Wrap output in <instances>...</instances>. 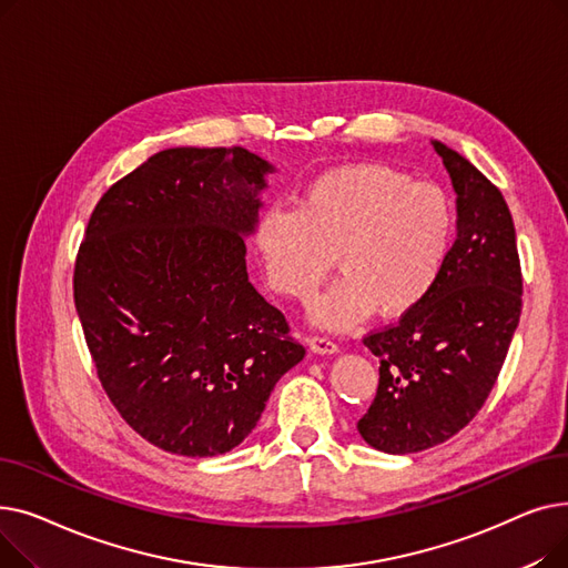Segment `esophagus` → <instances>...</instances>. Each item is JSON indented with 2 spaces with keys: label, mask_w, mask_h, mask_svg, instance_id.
<instances>
[{
  "label": "esophagus",
  "mask_w": 568,
  "mask_h": 568,
  "mask_svg": "<svg viewBox=\"0 0 568 568\" xmlns=\"http://www.w3.org/2000/svg\"><path fill=\"white\" fill-rule=\"evenodd\" d=\"M308 345H311V349L317 352V354H334V352H338L336 341L326 338V336H311V338H308Z\"/></svg>",
  "instance_id": "obj_1"
}]
</instances>
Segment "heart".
<instances>
[{"mask_svg":"<svg viewBox=\"0 0 568 568\" xmlns=\"http://www.w3.org/2000/svg\"><path fill=\"white\" fill-rule=\"evenodd\" d=\"M456 204L442 186L384 163L315 174L296 209L260 214L253 242L268 287L308 302L332 255L341 278L311 308L324 329H352L375 308L400 317L439 283L456 239Z\"/></svg>","mask_w":568,"mask_h":568,"instance_id":"1","label":"heart"}]
</instances>
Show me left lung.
Masks as SVG:
<instances>
[{
  "label": "left lung",
  "mask_w": 568,
  "mask_h": 568,
  "mask_svg": "<svg viewBox=\"0 0 568 568\" xmlns=\"http://www.w3.org/2000/svg\"><path fill=\"white\" fill-rule=\"evenodd\" d=\"M452 176L458 234L424 304L364 338L379 384L362 437L384 454H416L463 430L493 392L523 311L516 227L495 184L433 140Z\"/></svg>",
  "instance_id": "1"
}]
</instances>
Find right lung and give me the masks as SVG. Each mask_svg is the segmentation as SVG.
<instances>
[{"instance_id":"add662e5","label":"right lung","mask_w":568,"mask_h":568,"mask_svg":"<svg viewBox=\"0 0 568 568\" xmlns=\"http://www.w3.org/2000/svg\"><path fill=\"white\" fill-rule=\"evenodd\" d=\"M268 172L244 146L163 149L89 219L73 274L87 347L122 419L168 454L242 444L306 354L246 272Z\"/></svg>"}]
</instances>
